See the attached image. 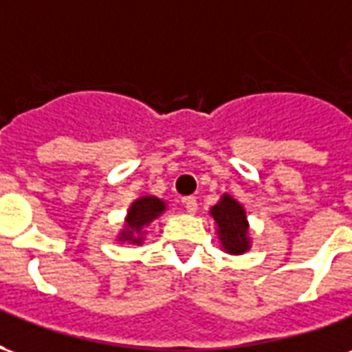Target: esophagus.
<instances>
[{
	"label": "esophagus",
	"instance_id": "obj_1",
	"mask_svg": "<svg viewBox=\"0 0 352 352\" xmlns=\"http://www.w3.org/2000/svg\"><path fill=\"white\" fill-rule=\"evenodd\" d=\"M184 207H186V211L190 214H194L196 211H198V199L194 198V196H186V198L183 199Z\"/></svg>",
	"mask_w": 352,
	"mask_h": 352
}]
</instances>
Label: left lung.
<instances>
[{"instance_id":"left-lung-1","label":"left lung","mask_w":352,"mask_h":352,"mask_svg":"<svg viewBox=\"0 0 352 352\" xmlns=\"http://www.w3.org/2000/svg\"><path fill=\"white\" fill-rule=\"evenodd\" d=\"M214 222L219 226V237L222 247L232 254H241L249 249V236H247V217L245 209L236 199L224 194L222 199L211 209Z\"/></svg>"}]
</instances>
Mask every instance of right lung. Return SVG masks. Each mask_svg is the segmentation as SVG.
Masks as SVG:
<instances>
[{
  "mask_svg": "<svg viewBox=\"0 0 352 352\" xmlns=\"http://www.w3.org/2000/svg\"><path fill=\"white\" fill-rule=\"evenodd\" d=\"M166 204L162 199L154 198V196H145V198L133 201L126 217V230L122 232L124 241H131V243H141L143 237H139L141 228L146 226L148 222H153L158 214L164 213Z\"/></svg>",
  "mask_w": 352,
  "mask_h": 352,
  "instance_id": "right-lung-1",
  "label": "right lung"
}]
</instances>
